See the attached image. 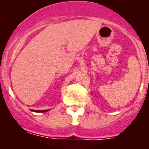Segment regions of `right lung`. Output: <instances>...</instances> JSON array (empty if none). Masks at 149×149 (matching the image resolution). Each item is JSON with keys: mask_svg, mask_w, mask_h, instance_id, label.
<instances>
[{"mask_svg": "<svg viewBox=\"0 0 149 149\" xmlns=\"http://www.w3.org/2000/svg\"><path fill=\"white\" fill-rule=\"evenodd\" d=\"M33 111L37 112H47V111H48V109H47V110H33Z\"/></svg>", "mask_w": 149, "mask_h": 149, "instance_id": "add662e5", "label": "right lung"}]
</instances>
